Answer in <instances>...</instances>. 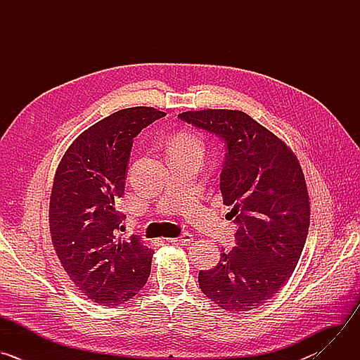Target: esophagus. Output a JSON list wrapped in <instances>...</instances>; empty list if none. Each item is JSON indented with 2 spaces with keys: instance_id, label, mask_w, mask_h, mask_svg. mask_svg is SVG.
<instances>
[{
  "instance_id": "1",
  "label": "esophagus",
  "mask_w": 360,
  "mask_h": 360,
  "mask_svg": "<svg viewBox=\"0 0 360 360\" xmlns=\"http://www.w3.org/2000/svg\"><path fill=\"white\" fill-rule=\"evenodd\" d=\"M193 240V236L188 232H185L184 235H181L179 238H171L168 239L169 243H174V245H185V243H191Z\"/></svg>"
}]
</instances>
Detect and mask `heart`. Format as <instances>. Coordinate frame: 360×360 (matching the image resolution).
Segmentation results:
<instances>
[{
    "mask_svg": "<svg viewBox=\"0 0 360 360\" xmlns=\"http://www.w3.org/2000/svg\"><path fill=\"white\" fill-rule=\"evenodd\" d=\"M171 145H179V146H195L202 149V142L198 136L195 135H181L176 139H174V142Z\"/></svg>",
    "mask_w": 360,
    "mask_h": 360,
    "instance_id": "b5f03b06",
    "label": "heart"
}]
</instances>
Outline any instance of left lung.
Instances as JSON below:
<instances>
[{
	"instance_id": "8db88e82",
	"label": "left lung",
	"mask_w": 360,
	"mask_h": 360,
	"mask_svg": "<svg viewBox=\"0 0 360 360\" xmlns=\"http://www.w3.org/2000/svg\"><path fill=\"white\" fill-rule=\"evenodd\" d=\"M178 117L224 139L219 188L238 225L236 246L221 253L217 266L199 272V288L224 311L256 309L289 281L309 231L311 202L300 164L281 138L242 111Z\"/></svg>"
}]
</instances>
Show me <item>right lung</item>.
Listing matches in <instances>:
<instances>
[{"label":"right lung","instance_id":"right-lung-1","mask_svg":"<svg viewBox=\"0 0 360 360\" xmlns=\"http://www.w3.org/2000/svg\"><path fill=\"white\" fill-rule=\"evenodd\" d=\"M167 115L125 108L85 129L65 150L49 196V231L74 285L102 306L132 299L146 283L153 250L142 238H122L117 202L125 191L132 139Z\"/></svg>","mask_w":360,"mask_h":360}]
</instances>
